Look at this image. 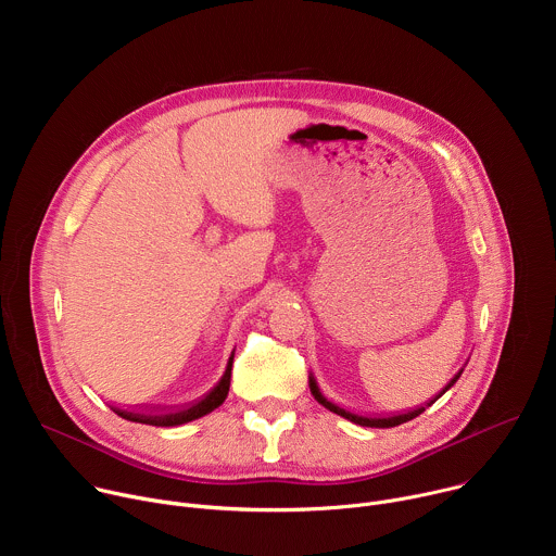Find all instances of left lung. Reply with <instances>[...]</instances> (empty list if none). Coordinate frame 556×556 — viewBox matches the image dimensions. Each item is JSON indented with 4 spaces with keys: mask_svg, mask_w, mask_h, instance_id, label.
I'll return each instance as SVG.
<instances>
[{
    "mask_svg": "<svg viewBox=\"0 0 556 556\" xmlns=\"http://www.w3.org/2000/svg\"><path fill=\"white\" fill-rule=\"evenodd\" d=\"M464 367H466V363H464ZM464 367L433 395V399H429L425 405H420V407H414V409H407V412H401V414H391V416H376V414H354V412H348V409H343V407H339L337 403H332V401H328L326 395H324V391L319 389V382H316V378L309 374V391H312V395H314V401L319 403V405H324L326 409H330L332 414H337V416H341V418H345V420H350V422H354V425H361V427H374V429H389V427H399V425H403V422H409V420H414V418H418L427 407H431L442 393H446L455 382H457V378L462 376V371H464Z\"/></svg>",
    "mask_w": 556,
    "mask_h": 556,
    "instance_id": "1",
    "label": "left lung"
}]
</instances>
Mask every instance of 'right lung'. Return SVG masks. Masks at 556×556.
I'll return each mask as SVG.
<instances>
[{"label": "right lung", "instance_id": "1", "mask_svg": "<svg viewBox=\"0 0 556 556\" xmlns=\"http://www.w3.org/2000/svg\"><path fill=\"white\" fill-rule=\"evenodd\" d=\"M232 356H235V352H230L226 369H224L222 378L217 380V384L193 405H185V407H157L155 405V407H138V409H123L116 405H110V407L116 416H121L129 422H140V425H151V427H180L191 420H198V418L215 412L226 401L228 387H230Z\"/></svg>", "mask_w": 556, "mask_h": 556}]
</instances>
